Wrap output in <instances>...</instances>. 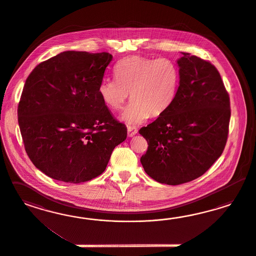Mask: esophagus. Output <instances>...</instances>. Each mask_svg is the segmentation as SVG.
<instances>
[{
	"label": "esophagus",
	"instance_id": "34e87169",
	"mask_svg": "<svg viewBox=\"0 0 256 256\" xmlns=\"http://www.w3.org/2000/svg\"><path fill=\"white\" fill-rule=\"evenodd\" d=\"M137 132H138V130L136 128L130 126H128V137H133L134 135L137 134Z\"/></svg>",
	"mask_w": 256,
	"mask_h": 256
}]
</instances>
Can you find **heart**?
I'll return each mask as SVG.
<instances>
[{
  "label": "heart",
  "instance_id": "1",
  "mask_svg": "<svg viewBox=\"0 0 256 256\" xmlns=\"http://www.w3.org/2000/svg\"><path fill=\"white\" fill-rule=\"evenodd\" d=\"M114 73L116 78L101 80L98 94L110 110H119L130 93L132 101L121 117L126 124L137 126L162 114L178 92V68L168 58L128 57L117 62Z\"/></svg>",
  "mask_w": 256,
  "mask_h": 256
}]
</instances>
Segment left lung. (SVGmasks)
Segmentation results:
<instances>
[{
    "label": "left lung",
    "mask_w": 256,
    "mask_h": 256,
    "mask_svg": "<svg viewBox=\"0 0 256 256\" xmlns=\"http://www.w3.org/2000/svg\"><path fill=\"white\" fill-rule=\"evenodd\" d=\"M176 98L139 133L148 140L140 162L151 178L180 185L200 178L222 154L229 132L230 98L215 66L182 52Z\"/></svg>",
    "instance_id": "8db88e82"
}]
</instances>
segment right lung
Returning a JSON list of instances; mask_svg holds the SVG:
<instances>
[{
  "label": "right lung",
  "mask_w": 256,
  "mask_h": 256,
  "mask_svg": "<svg viewBox=\"0 0 256 256\" xmlns=\"http://www.w3.org/2000/svg\"><path fill=\"white\" fill-rule=\"evenodd\" d=\"M112 59L108 52H64L27 78L18 124L27 155L48 176L74 184L94 178L126 138V126L98 94Z\"/></svg>",
  "instance_id": "right-lung-1"
}]
</instances>
